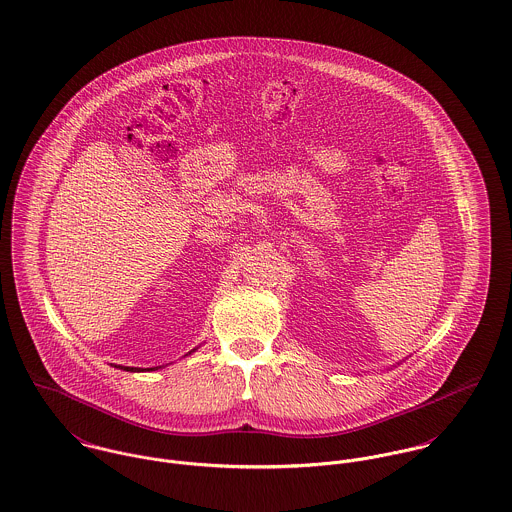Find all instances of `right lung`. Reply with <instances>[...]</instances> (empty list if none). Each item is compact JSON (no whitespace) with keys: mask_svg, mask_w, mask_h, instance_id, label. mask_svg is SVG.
<instances>
[{"mask_svg":"<svg viewBox=\"0 0 512 512\" xmlns=\"http://www.w3.org/2000/svg\"><path fill=\"white\" fill-rule=\"evenodd\" d=\"M198 349V347H196ZM196 349H192V351H188L186 355H190V353H194ZM117 367V365H115ZM117 369H123V371H131V373H141V371H155V369H161V367H147V369H143V367H123V365H119Z\"/></svg>","mask_w":512,"mask_h":512,"instance_id":"add662e5","label":"right lung"}]
</instances>
